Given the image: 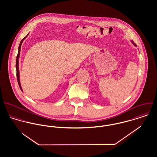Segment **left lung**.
Segmentation results:
<instances>
[{
	"label": "left lung",
	"mask_w": 157,
	"mask_h": 157,
	"mask_svg": "<svg viewBox=\"0 0 157 157\" xmlns=\"http://www.w3.org/2000/svg\"><path fill=\"white\" fill-rule=\"evenodd\" d=\"M131 42H132V44H134V45L135 46H136V45H135V44L134 42H133V41H132H132H131Z\"/></svg>",
	"instance_id": "8db88e82"
}]
</instances>
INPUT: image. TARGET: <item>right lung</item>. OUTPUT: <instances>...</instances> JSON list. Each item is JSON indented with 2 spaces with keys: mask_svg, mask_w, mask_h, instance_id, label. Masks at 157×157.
Segmentation results:
<instances>
[{
  "mask_svg": "<svg viewBox=\"0 0 157 157\" xmlns=\"http://www.w3.org/2000/svg\"><path fill=\"white\" fill-rule=\"evenodd\" d=\"M28 34H27V36L24 37L23 39L21 41V43H20V45L19 46V48H18V54H17V57H16V72H17V82H18V83H19V86L21 88V90H22V88L21 87V82H20V76H19V56H20V52H21V45L22 44L23 41L26 38V37L28 36Z\"/></svg>",
  "mask_w": 157,
  "mask_h": 157,
  "instance_id": "add662e5",
  "label": "right lung"
}]
</instances>
